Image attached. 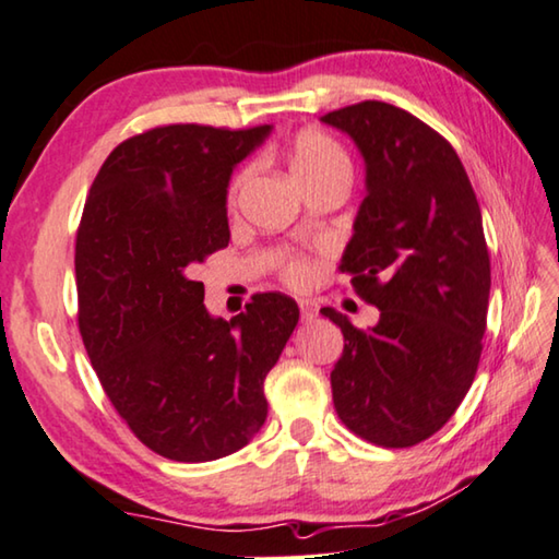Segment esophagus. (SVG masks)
I'll return each mask as SVG.
<instances>
[{"label": "esophagus", "instance_id": "obj_1", "mask_svg": "<svg viewBox=\"0 0 559 559\" xmlns=\"http://www.w3.org/2000/svg\"><path fill=\"white\" fill-rule=\"evenodd\" d=\"M298 308H300V318H304V321H313V318L318 316V306L313 304V300H298Z\"/></svg>", "mask_w": 559, "mask_h": 559}]
</instances>
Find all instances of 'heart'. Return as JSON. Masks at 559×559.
<instances>
[{"label":"heart","instance_id":"obj_1","mask_svg":"<svg viewBox=\"0 0 559 559\" xmlns=\"http://www.w3.org/2000/svg\"><path fill=\"white\" fill-rule=\"evenodd\" d=\"M288 158L298 183L316 179V176L321 174H331V171L350 174V162H348V154L343 152V146L335 139L316 129L300 131V134L294 139V144H290ZM246 179H248V168H243V171H238L234 176L231 183H228V201H236ZM311 276H313V269L304 255H288V259H283L281 278L286 281L288 286L304 288L306 283L311 281Z\"/></svg>","mask_w":559,"mask_h":559}]
</instances>
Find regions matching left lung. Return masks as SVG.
Here are the masks:
<instances>
[{
  "label": "left lung",
  "mask_w": 559,
  "mask_h": 559,
  "mask_svg": "<svg viewBox=\"0 0 559 559\" xmlns=\"http://www.w3.org/2000/svg\"><path fill=\"white\" fill-rule=\"evenodd\" d=\"M356 141L368 197L338 271L380 321L343 331L331 370L345 428L383 448H411L445 425L471 391L483 353L490 253L463 162L445 136L385 102L328 111Z\"/></svg>",
  "instance_id": "obj_1"
}]
</instances>
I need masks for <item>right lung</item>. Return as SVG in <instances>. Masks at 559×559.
<instances>
[{
	"mask_svg": "<svg viewBox=\"0 0 559 559\" xmlns=\"http://www.w3.org/2000/svg\"><path fill=\"white\" fill-rule=\"evenodd\" d=\"M271 127L166 123L114 148L76 228L79 333L106 397L156 455L209 463L269 415L263 380L298 323L283 294L231 321L203 306L199 265L228 246L234 166Z\"/></svg>",
	"mask_w": 559,
	"mask_h": 559,
	"instance_id": "1",
	"label": "right lung"
}]
</instances>
